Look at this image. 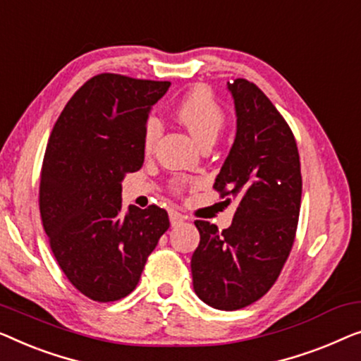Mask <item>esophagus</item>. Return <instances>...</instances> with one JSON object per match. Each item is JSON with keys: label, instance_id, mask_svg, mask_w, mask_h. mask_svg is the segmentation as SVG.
<instances>
[{"label": "esophagus", "instance_id": "34e87169", "mask_svg": "<svg viewBox=\"0 0 361 361\" xmlns=\"http://www.w3.org/2000/svg\"><path fill=\"white\" fill-rule=\"evenodd\" d=\"M183 221H185V216L180 214V212H176V211L170 212V224H171V227L180 226Z\"/></svg>", "mask_w": 361, "mask_h": 361}]
</instances>
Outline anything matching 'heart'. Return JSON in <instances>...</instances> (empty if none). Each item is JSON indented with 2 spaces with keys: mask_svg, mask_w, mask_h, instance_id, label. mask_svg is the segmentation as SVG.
Listing matches in <instances>:
<instances>
[{
  "mask_svg": "<svg viewBox=\"0 0 361 361\" xmlns=\"http://www.w3.org/2000/svg\"><path fill=\"white\" fill-rule=\"evenodd\" d=\"M175 114L181 124L190 130L200 147L206 142H214L224 126V111L214 96L204 86H196L188 91L175 106ZM161 124L154 118L147 119L144 128V149L149 152L160 137Z\"/></svg>",
  "mask_w": 361,
  "mask_h": 361,
  "instance_id": "obj_1",
  "label": "heart"
}]
</instances>
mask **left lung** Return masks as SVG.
<instances>
[{"instance_id": "obj_1", "label": "left lung", "mask_w": 361, "mask_h": 361, "mask_svg": "<svg viewBox=\"0 0 361 361\" xmlns=\"http://www.w3.org/2000/svg\"><path fill=\"white\" fill-rule=\"evenodd\" d=\"M227 90L237 132L214 188L237 209L222 232L195 222L201 240L191 273L201 301L235 311L258 301L280 275L296 233L302 180L293 132L265 93L243 78Z\"/></svg>"}]
</instances>
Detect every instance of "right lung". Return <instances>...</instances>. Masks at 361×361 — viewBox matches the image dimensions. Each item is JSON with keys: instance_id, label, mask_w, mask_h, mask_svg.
Instances as JSON below:
<instances>
[{"instance_id": "add662e5", "label": "right lung", "mask_w": 361, "mask_h": 361, "mask_svg": "<svg viewBox=\"0 0 361 361\" xmlns=\"http://www.w3.org/2000/svg\"><path fill=\"white\" fill-rule=\"evenodd\" d=\"M170 81L101 73L81 86L55 123L40 173L39 206L55 260L98 302L123 299L170 227L165 209H123L126 173L144 164V128Z\"/></svg>"}]
</instances>
